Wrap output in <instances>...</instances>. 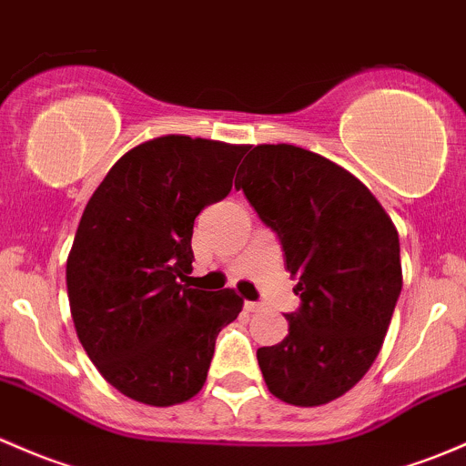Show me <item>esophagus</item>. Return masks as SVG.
Segmentation results:
<instances>
[{
	"label": "esophagus",
	"instance_id": "1",
	"mask_svg": "<svg viewBox=\"0 0 466 466\" xmlns=\"http://www.w3.org/2000/svg\"><path fill=\"white\" fill-rule=\"evenodd\" d=\"M261 303H258V301H246V310L248 312H257V310H261Z\"/></svg>",
	"mask_w": 466,
	"mask_h": 466
}]
</instances>
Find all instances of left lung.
Listing matches in <instances>:
<instances>
[{
  "instance_id": "1",
  "label": "left lung",
  "mask_w": 466,
  "mask_h": 466,
  "mask_svg": "<svg viewBox=\"0 0 466 466\" xmlns=\"http://www.w3.org/2000/svg\"><path fill=\"white\" fill-rule=\"evenodd\" d=\"M234 187L277 234L301 299L286 339L257 350L263 380L288 404L337 400L384 344L401 292L398 229L355 176L295 145L254 147Z\"/></svg>"
}]
</instances>
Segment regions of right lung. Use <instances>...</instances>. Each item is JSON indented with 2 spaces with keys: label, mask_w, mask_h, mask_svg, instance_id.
Returning <instances> with one entry per match:
<instances>
[{
  "label": "right lung",
  "mask_w": 466,
  "mask_h": 466,
  "mask_svg": "<svg viewBox=\"0 0 466 466\" xmlns=\"http://www.w3.org/2000/svg\"><path fill=\"white\" fill-rule=\"evenodd\" d=\"M246 145L163 136L127 151L86 203L66 261L77 339L127 398L171 406L208 380L243 299L196 290L194 220L232 189Z\"/></svg>",
  "instance_id": "right-lung-1"
}]
</instances>
